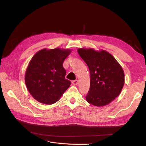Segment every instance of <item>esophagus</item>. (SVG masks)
Instances as JSON below:
<instances>
[{
    "label": "esophagus",
    "mask_w": 146,
    "mask_h": 146,
    "mask_svg": "<svg viewBox=\"0 0 146 146\" xmlns=\"http://www.w3.org/2000/svg\"><path fill=\"white\" fill-rule=\"evenodd\" d=\"M72 83L74 85H77V84H78V80H74V81H72Z\"/></svg>",
    "instance_id": "esophagus-1"
}]
</instances>
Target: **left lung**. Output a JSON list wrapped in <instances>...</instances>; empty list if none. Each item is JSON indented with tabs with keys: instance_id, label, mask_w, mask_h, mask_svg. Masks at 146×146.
I'll use <instances>...</instances> for the list:
<instances>
[{
	"instance_id": "1",
	"label": "left lung",
	"mask_w": 146,
	"mask_h": 146,
	"mask_svg": "<svg viewBox=\"0 0 146 146\" xmlns=\"http://www.w3.org/2000/svg\"><path fill=\"white\" fill-rule=\"evenodd\" d=\"M77 52L90 72V88L86 101L96 107L109 104L120 94L124 85L122 66L111 54L104 50L79 48Z\"/></svg>"
}]
</instances>
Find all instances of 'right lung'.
Here are the masks:
<instances>
[{
	"instance_id": "right-lung-1",
	"label": "right lung",
	"mask_w": 146,
	"mask_h": 146,
	"mask_svg": "<svg viewBox=\"0 0 146 146\" xmlns=\"http://www.w3.org/2000/svg\"><path fill=\"white\" fill-rule=\"evenodd\" d=\"M68 48H43L31 59L26 69L25 83L30 94L38 102L50 105L56 102L70 85L65 78L64 60Z\"/></svg>"
}]
</instances>
